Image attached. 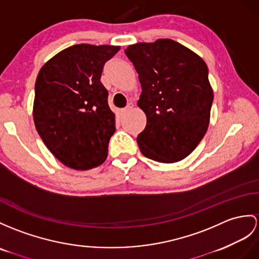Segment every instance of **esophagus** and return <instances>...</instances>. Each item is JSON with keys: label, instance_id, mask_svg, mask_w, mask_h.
I'll return each instance as SVG.
<instances>
[{"label": "esophagus", "instance_id": "obj_1", "mask_svg": "<svg viewBox=\"0 0 259 259\" xmlns=\"http://www.w3.org/2000/svg\"><path fill=\"white\" fill-rule=\"evenodd\" d=\"M133 106H134L133 103H128L127 105H126V108L121 110V114H126V113H127L128 111H131L132 109H133Z\"/></svg>", "mask_w": 259, "mask_h": 259}]
</instances>
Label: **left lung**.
Segmentation results:
<instances>
[{"mask_svg":"<svg viewBox=\"0 0 259 259\" xmlns=\"http://www.w3.org/2000/svg\"><path fill=\"white\" fill-rule=\"evenodd\" d=\"M142 84L138 106L147 117L138 134L142 154L171 163L190 155L210 122L213 91L203 59L171 39L138 42L125 49Z\"/></svg>","mask_w":259,"mask_h":259,"instance_id":"obj_1","label":"left lung"}]
</instances>
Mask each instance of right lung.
<instances>
[{
	"label": "right lung",
	"instance_id": "right-lung-1",
	"mask_svg": "<svg viewBox=\"0 0 259 259\" xmlns=\"http://www.w3.org/2000/svg\"><path fill=\"white\" fill-rule=\"evenodd\" d=\"M118 50L119 46L74 45L54 56L37 75L36 130L56 158L72 169L94 168L108 157L115 115L100 79L105 62Z\"/></svg>",
	"mask_w": 259,
	"mask_h": 259
}]
</instances>
